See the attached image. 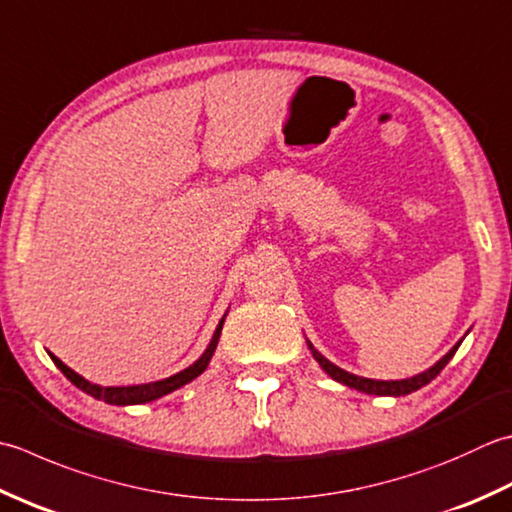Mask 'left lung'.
Listing matches in <instances>:
<instances>
[{
  "instance_id": "obj_1",
  "label": "left lung",
  "mask_w": 512,
  "mask_h": 512,
  "mask_svg": "<svg viewBox=\"0 0 512 512\" xmlns=\"http://www.w3.org/2000/svg\"><path fill=\"white\" fill-rule=\"evenodd\" d=\"M462 342H457L453 348L448 350V353L439 359V362L435 366H430L428 370H424V373H419L415 377L410 379H397V382H382V379H366V377H357L353 373H346V370H342L335 364H330L328 359L319 353V350L308 342V348L310 353H313V357L319 362V366H322L326 373L335 379V382L344 384L348 388H355V390H362V393H368V395H388V397H402V395H408V393H415V390H419L422 386L430 384L433 379L442 373L444 366L453 359V355L457 353V348Z\"/></svg>"
}]
</instances>
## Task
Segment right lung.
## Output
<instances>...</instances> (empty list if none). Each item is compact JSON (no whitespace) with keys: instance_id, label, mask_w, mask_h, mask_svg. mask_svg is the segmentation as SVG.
Here are the masks:
<instances>
[{"instance_id":"right-lung-1","label":"right lung","mask_w":512,"mask_h":512,"mask_svg":"<svg viewBox=\"0 0 512 512\" xmlns=\"http://www.w3.org/2000/svg\"><path fill=\"white\" fill-rule=\"evenodd\" d=\"M222 326H224V317L222 322L217 324L215 328V335L210 339V344L206 348V353L197 359L195 364H190L188 368H184L182 373H177L173 377H166V379H159V382H150V384H139V386H97V384H90L88 379H84L82 375H77L75 370H70L62 359H57L53 353H48L50 359H53L55 366L62 370V373L73 382L79 390H84L86 395L95 397V399H102L106 404H113V406H130V404H146V402H153V399L164 397L168 393H173V390L186 386L188 382H193L195 377H199L206 370L210 357H213L217 342H219V335H222Z\"/></svg>"}]
</instances>
